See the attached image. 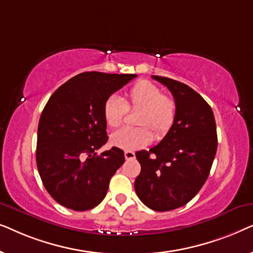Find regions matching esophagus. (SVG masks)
Masks as SVG:
<instances>
[{
	"instance_id": "34e87169",
	"label": "esophagus",
	"mask_w": 253,
	"mask_h": 253,
	"mask_svg": "<svg viewBox=\"0 0 253 253\" xmlns=\"http://www.w3.org/2000/svg\"><path fill=\"white\" fill-rule=\"evenodd\" d=\"M124 157H126V160H131V159L136 158V154L132 151H126L124 152Z\"/></svg>"
}]
</instances>
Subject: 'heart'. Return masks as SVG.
Here are the masks:
<instances>
[{"mask_svg":"<svg viewBox=\"0 0 253 253\" xmlns=\"http://www.w3.org/2000/svg\"><path fill=\"white\" fill-rule=\"evenodd\" d=\"M126 109H139L136 116L138 127H124L110 137L115 147L134 151L146 146L152 139H160L174 126L177 114V103L154 83L141 79L131 86L121 100L110 95L103 103V119L110 129H117L123 123Z\"/></svg>","mask_w":253,"mask_h":253,"instance_id":"1","label":"heart"}]
</instances>
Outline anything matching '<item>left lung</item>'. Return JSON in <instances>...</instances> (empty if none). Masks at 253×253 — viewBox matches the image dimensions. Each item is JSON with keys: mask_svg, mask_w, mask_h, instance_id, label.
Instances as JSON below:
<instances>
[{"mask_svg": "<svg viewBox=\"0 0 253 253\" xmlns=\"http://www.w3.org/2000/svg\"><path fill=\"white\" fill-rule=\"evenodd\" d=\"M171 92L177 114L174 126L150 151H138L141 170L134 181L147 207L166 212L188 204L209 177L217 148L216 126L209 103L190 86L152 76Z\"/></svg>", "mask_w": 253, "mask_h": 253, "instance_id": "8db88e82", "label": "left lung"}]
</instances>
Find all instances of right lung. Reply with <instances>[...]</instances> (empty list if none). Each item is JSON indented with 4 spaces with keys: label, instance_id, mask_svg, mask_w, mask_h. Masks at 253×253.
Instances as JSON below:
<instances>
[{
    "label": "right lung",
    "instance_id": "add662e5",
    "mask_svg": "<svg viewBox=\"0 0 253 253\" xmlns=\"http://www.w3.org/2000/svg\"><path fill=\"white\" fill-rule=\"evenodd\" d=\"M137 75L83 72L53 93L38 126L37 166L48 193L62 206H98L110 178L124 164L117 147L96 154L107 143L103 103Z\"/></svg>",
    "mask_w": 253,
    "mask_h": 253
}]
</instances>
